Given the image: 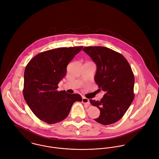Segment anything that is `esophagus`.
I'll use <instances>...</instances> for the list:
<instances>
[{
  "instance_id": "34e87169",
  "label": "esophagus",
  "mask_w": 159,
  "mask_h": 159,
  "mask_svg": "<svg viewBox=\"0 0 159 159\" xmlns=\"http://www.w3.org/2000/svg\"><path fill=\"white\" fill-rule=\"evenodd\" d=\"M82 102L83 103H84V104H87V105H89V104H90V101H89V99H87V98H83Z\"/></svg>"
}]
</instances>
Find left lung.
Returning <instances> with one entry per match:
<instances>
[{
    "instance_id": "1",
    "label": "left lung",
    "mask_w": 159,
    "mask_h": 159,
    "mask_svg": "<svg viewBox=\"0 0 159 159\" xmlns=\"http://www.w3.org/2000/svg\"><path fill=\"white\" fill-rule=\"evenodd\" d=\"M97 66L95 81L100 90L105 92L100 101L90 99L100 111L95 120L107 125L119 121L134 99V77L126 58L120 53L104 47L83 48Z\"/></svg>"
}]
</instances>
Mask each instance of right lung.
<instances>
[{"mask_svg": "<svg viewBox=\"0 0 159 159\" xmlns=\"http://www.w3.org/2000/svg\"><path fill=\"white\" fill-rule=\"evenodd\" d=\"M83 47H63L35 55L26 66L24 98L32 112L41 120L53 124L64 120L73 103L82 101L79 94L58 91L66 74L67 66Z\"/></svg>", "mask_w": 159, "mask_h": 159, "instance_id": "obj_1", "label": "right lung"}]
</instances>
